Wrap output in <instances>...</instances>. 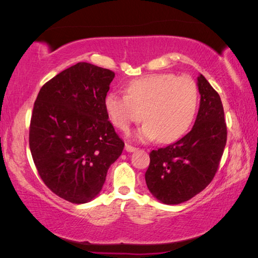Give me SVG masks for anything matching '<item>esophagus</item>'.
<instances>
[{"mask_svg": "<svg viewBox=\"0 0 258 258\" xmlns=\"http://www.w3.org/2000/svg\"><path fill=\"white\" fill-rule=\"evenodd\" d=\"M125 150L127 152H134L135 150H137V148H134L130 145H125Z\"/></svg>", "mask_w": 258, "mask_h": 258, "instance_id": "esophagus-1", "label": "esophagus"}]
</instances>
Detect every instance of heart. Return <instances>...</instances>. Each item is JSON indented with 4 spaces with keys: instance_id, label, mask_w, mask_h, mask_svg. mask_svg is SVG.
<instances>
[{
    "instance_id": "heart-1",
    "label": "heart",
    "mask_w": 258,
    "mask_h": 258,
    "mask_svg": "<svg viewBox=\"0 0 258 258\" xmlns=\"http://www.w3.org/2000/svg\"><path fill=\"white\" fill-rule=\"evenodd\" d=\"M198 102V87L192 78L158 74L130 83L127 95L109 93L104 108L112 124L124 132L143 113L146 123L135 133L140 141L173 142L194 123Z\"/></svg>"
}]
</instances>
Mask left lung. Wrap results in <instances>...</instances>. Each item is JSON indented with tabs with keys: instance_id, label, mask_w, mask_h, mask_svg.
I'll list each match as a JSON object with an SVG mask.
<instances>
[{
	"instance_id": "8db88e82",
	"label": "left lung",
	"mask_w": 258,
	"mask_h": 258,
	"mask_svg": "<svg viewBox=\"0 0 258 258\" xmlns=\"http://www.w3.org/2000/svg\"><path fill=\"white\" fill-rule=\"evenodd\" d=\"M197 86L200 104L194 127L176 142L150 152L147 186L166 205L184 203L203 191L215 176L226 145L220 95L202 74Z\"/></svg>"
}]
</instances>
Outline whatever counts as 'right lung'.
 <instances>
[{"mask_svg": "<svg viewBox=\"0 0 258 258\" xmlns=\"http://www.w3.org/2000/svg\"><path fill=\"white\" fill-rule=\"evenodd\" d=\"M113 77L109 69L78 62L45 83L34 103V164L45 185L73 204L98 197L124 149L104 108Z\"/></svg>", "mask_w": 258, "mask_h": 258, "instance_id": "obj_1", "label": "right lung"}]
</instances>
